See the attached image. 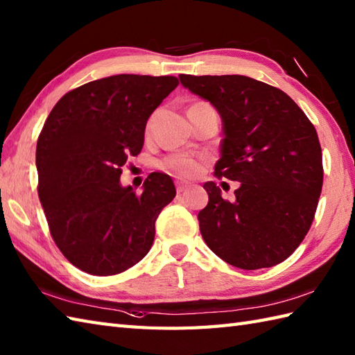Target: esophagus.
Returning <instances> with one entry per match:
<instances>
[{"mask_svg": "<svg viewBox=\"0 0 355 355\" xmlns=\"http://www.w3.org/2000/svg\"><path fill=\"white\" fill-rule=\"evenodd\" d=\"M175 187H177V192L178 193H182V192H184V191H187V189H189V184H187V183H183V182H177L175 183Z\"/></svg>", "mask_w": 355, "mask_h": 355, "instance_id": "esophagus-1", "label": "esophagus"}]
</instances>
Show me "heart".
Masks as SVG:
<instances>
[{
	"mask_svg": "<svg viewBox=\"0 0 355 355\" xmlns=\"http://www.w3.org/2000/svg\"><path fill=\"white\" fill-rule=\"evenodd\" d=\"M198 103H202V102H198ZM162 168L177 177L189 178V177L197 175L201 169V166L197 160H193V158L184 157V155H171L168 158H164L162 163Z\"/></svg>",
	"mask_w": 355,
	"mask_h": 355,
	"instance_id": "1",
	"label": "heart"
}]
</instances>
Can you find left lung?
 I'll return each instance as SVG.
<instances>
[{"label": "left lung", "instance_id": "left-lung-1", "mask_svg": "<svg viewBox=\"0 0 355 355\" xmlns=\"http://www.w3.org/2000/svg\"><path fill=\"white\" fill-rule=\"evenodd\" d=\"M182 85L209 101L223 119L215 177L239 182L235 200L205 184L198 214L210 250L233 267L281 263L310 230L323 183L322 148L305 112L282 89L239 74L191 76Z\"/></svg>", "mask_w": 355, "mask_h": 355}]
</instances>
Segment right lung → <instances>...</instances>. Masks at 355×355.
I'll use <instances>...</instances> for the list:
<instances>
[{"mask_svg":"<svg viewBox=\"0 0 355 355\" xmlns=\"http://www.w3.org/2000/svg\"><path fill=\"white\" fill-rule=\"evenodd\" d=\"M177 85L175 76L103 78L64 94L45 120L37 195L55 244L85 273H122L154 243L155 220L177 193L172 178L153 172L137 195L120 186V173L140 154L149 116Z\"/></svg>","mask_w":355,"mask_h":355,"instance_id":"1","label":"right lung"}]
</instances>
